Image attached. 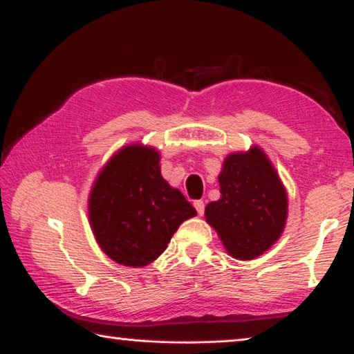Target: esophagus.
I'll list each match as a JSON object with an SVG mask.
<instances>
[{
	"label": "esophagus",
	"mask_w": 354,
	"mask_h": 354,
	"mask_svg": "<svg viewBox=\"0 0 354 354\" xmlns=\"http://www.w3.org/2000/svg\"><path fill=\"white\" fill-rule=\"evenodd\" d=\"M194 206H195V209H196V212H198L200 215L205 214V203H203V200L194 201Z\"/></svg>",
	"instance_id": "1"
}]
</instances>
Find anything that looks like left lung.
I'll return each instance as SVG.
<instances>
[{"label":"left lung","instance_id":"1","mask_svg":"<svg viewBox=\"0 0 354 354\" xmlns=\"http://www.w3.org/2000/svg\"><path fill=\"white\" fill-rule=\"evenodd\" d=\"M218 183L221 196L206 206L207 223L218 232L232 257L254 259L270 248L284 230V185L257 147L227 156Z\"/></svg>","mask_w":354,"mask_h":354}]
</instances>
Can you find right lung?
<instances>
[{
    "instance_id": "obj_1",
    "label": "right lung",
    "mask_w": 354,
    "mask_h": 354,
    "mask_svg": "<svg viewBox=\"0 0 354 354\" xmlns=\"http://www.w3.org/2000/svg\"><path fill=\"white\" fill-rule=\"evenodd\" d=\"M154 148L131 145L101 170L88 200V218L101 250L122 266L143 267L167 243L195 207L160 175Z\"/></svg>"
}]
</instances>
